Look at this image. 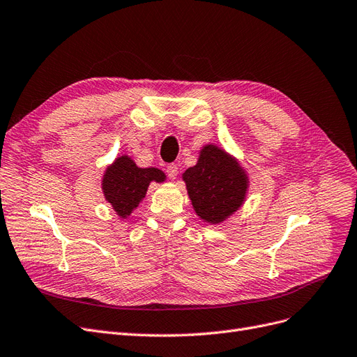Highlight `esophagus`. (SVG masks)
I'll return each instance as SVG.
<instances>
[{
  "mask_svg": "<svg viewBox=\"0 0 357 357\" xmlns=\"http://www.w3.org/2000/svg\"><path fill=\"white\" fill-rule=\"evenodd\" d=\"M166 172H167V176L170 178V179H175L176 176H178V172H179V167L176 166V165H169L167 167H166Z\"/></svg>",
  "mask_w": 357,
  "mask_h": 357,
  "instance_id": "1",
  "label": "esophagus"
}]
</instances>
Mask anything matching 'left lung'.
Instances as JSON below:
<instances>
[{
	"instance_id": "1",
	"label": "left lung",
	"mask_w": 357,
	"mask_h": 357,
	"mask_svg": "<svg viewBox=\"0 0 357 357\" xmlns=\"http://www.w3.org/2000/svg\"><path fill=\"white\" fill-rule=\"evenodd\" d=\"M188 197L203 222L219 225L241 208L248 191V175L234 155L206 144L199 160L182 174Z\"/></svg>"
}]
</instances>
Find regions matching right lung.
I'll use <instances>...</instances> for the list:
<instances>
[{
	"instance_id": "obj_1",
	"label": "right lung",
	"mask_w": 357,
	"mask_h": 357,
	"mask_svg": "<svg viewBox=\"0 0 357 357\" xmlns=\"http://www.w3.org/2000/svg\"><path fill=\"white\" fill-rule=\"evenodd\" d=\"M165 172L157 167H138L126 154L105 167L101 179L104 199L121 219H128L147 194L151 182H165Z\"/></svg>"
}]
</instances>
